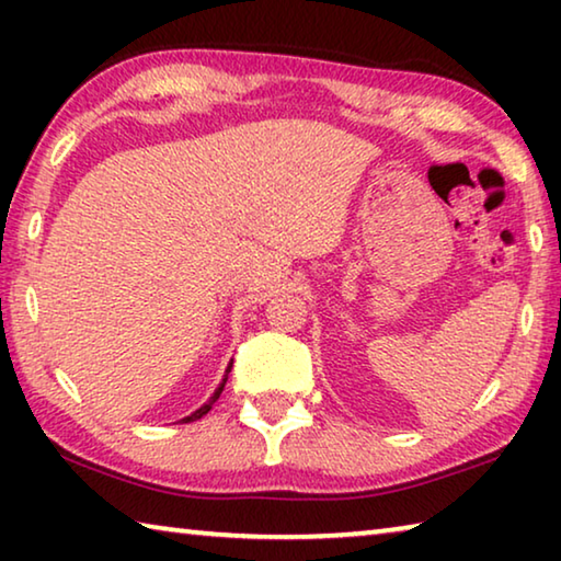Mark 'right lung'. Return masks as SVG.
<instances>
[{"label":"right lung","mask_w":561,"mask_h":561,"mask_svg":"<svg viewBox=\"0 0 561 561\" xmlns=\"http://www.w3.org/2000/svg\"><path fill=\"white\" fill-rule=\"evenodd\" d=\"M230 368H232V360H230V366H227V371H225V378H222V383L220 386H217L215 388V393L210 396V401H207V403H203L201 408H197V411H193V413H190V415H185L183 417V423H190V421H197V417H203L207 411H210V408L215 405V401H217V398H220V393H222V388H225V383H227V374H230Z\"/></svg>","instance_id":"1"}]
</instances>
